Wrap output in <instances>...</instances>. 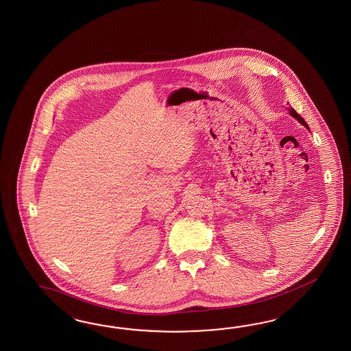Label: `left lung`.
I'll use <instances>...</instances> for the list:
<instances>
[{
	"label": "left lung",
	"instance_id": "1",
	"mask_svg": "<svg viewBox=\"0 0 351 351\" xmlns=\"http://www.w3.org/2000/svg\"><path fill=\"white\" fill-rule=\"evenodd\" d=\"M289 111H290V114H291V116H294L295 119H296L298 121H300V123H303L304 126H306V128H308V125H306V123L304 121L303 117H302L300 114H296V111H295L294 108H290Z\"/></svg>",
	"mask_w": 351,
	"mask_h": 351
}]
</instances>
